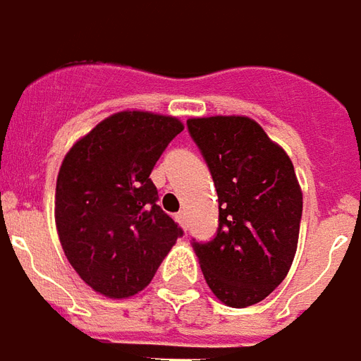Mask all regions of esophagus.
Here are the masks:
<instances>
[{"label": "esophagus", "instance_id": "obj_1", "mask_svg": "<svg viewBox=\"0 0 361 361\" xmlns=\"http://www.w3.org/2000/svg\"><path fill=\"white\" fill-rule=\"evenodd\" d=\"M175 219L178 221V225H180V227L186 228V213H184V212L177 213V215H175Z\"/></svg>", "mask_w": 361, "mask_h": 361}]
</instances>
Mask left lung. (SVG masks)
<instances>
[{
  "mask_svg": "<svg viewBox=\"0 0 361 361\" xmlns=\"http://www.w3.org/2000/svg\"><path fill=\"white\" fill-rule=\"evenodd\" d=\"M219 202L209 242L192 240L207 286L231 307L254 306L290 269L302 219V190L290 157L248 117L186 121Z\"/></svg>",
  "mask_w": 361,
  "mask_h": 361,
  "instance_id": "8db88e82",
  "label": "left lung"
}]
</instances>
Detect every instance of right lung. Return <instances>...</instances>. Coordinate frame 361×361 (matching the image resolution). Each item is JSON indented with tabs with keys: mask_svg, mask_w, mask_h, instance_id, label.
Instances as JSON below:
<instances>
[{
	"mask_svg": "<svg viewBox=\"0 0 361 361\" xmlns=\"http://www.w3.org/2000/svg\"><path fill=\"white\" fill-rule=\"evenodd\" d=\"M177 117L121 111L76 142L55 186L63 252L84 283L107 298L146 288L183 228L157 206L152 169L183 133Z\"/></svg>",
	"mask_w": 361,
	"mask_h": 361,
	"instance_id": "add662e5",
	"label": "right lung"
}]
</instances>
